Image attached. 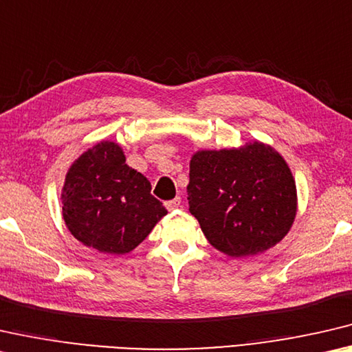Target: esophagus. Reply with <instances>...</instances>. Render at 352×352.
Listing matches in <instances>:
<instances>
[{
	"instance_id": "obj_1",
	"label": "esophagus",
	"mask_w": 352,
	"mask_h": 352,
	"mask_svg": "<svg viewBox=\"0 0 352 352\" xmlns=\"http://www.w3.org/2000/svg\"><path fill=\"white\" fill-rule=\"evenodd\" d=\"M165 207H166V209H168L170 212H171V210H176V209H179V207H181V198H179V197H176L175 199L166 201V203H165Z\"/></svg>"
}]
</instances>
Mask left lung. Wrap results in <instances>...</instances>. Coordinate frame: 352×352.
I'll use <instances>...</instances> for the list:
<instances>
[{"label": "left lung", "mask_w": 352, "mask_h": 352, "mask_svg": "<svg viewBox=\"0 0 352 352\" xmlns=\"http://www.w3.org/2000/svg\"><path fill=\"white\" fill-rule=\"evenodd\" d=\"M187 193L206 239L230 257L257 256L278 245L298 212L289 164L258 140L193 153Z\"/></svg>", "instance_id": "8db88e82"}]
</instances>
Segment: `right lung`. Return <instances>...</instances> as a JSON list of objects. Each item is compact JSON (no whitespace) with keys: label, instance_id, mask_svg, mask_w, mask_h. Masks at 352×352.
Here are the masks:
<instances>
[{"label":"right lung","instance_id":"1","mask_svg":"<svg viewBox=\"0 0 352 352\" xmlns=\"http://www.w3.org/2000/svg\"><path fill=\"white\" fill-rule=\"evenodd\" d=\"M60 203L73 237L112 256L135 250L166 215L151 184L126 164L123 148L112 140L98 142L70 165Z\"/></svg>","mask_w":352,"mask_h":352}]
</instances>
